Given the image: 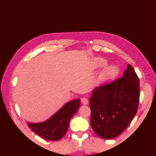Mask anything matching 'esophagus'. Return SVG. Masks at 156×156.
<instances>
[{"instance_id": "obj_1", "label": "esophagus", "mask_w": 156, "mask_h": 156, "mask_svg": "<svg viewBox=\"0 0 156 156\" xmlns=\"http://www.w3.org/2000/svg\"><path fill=\"white\" fill-rule=\"evenodd\" d=\"M81 102L82 104L84 105H87L88 103V100L87 97H83V98L81 99Z\"/></svg>"}]
</instances>
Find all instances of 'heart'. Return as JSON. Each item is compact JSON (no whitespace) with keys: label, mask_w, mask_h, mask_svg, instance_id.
I'll return each instance as SVG.
<instances>
[{"label":"heart","mask_w":156,"mask_h":156,"mask_svg":"<svg viewBox=\"0 0 156 156\" xmlns=\"http://www.w3.org/2000/svg\"><path fill=\"white\" fill-rule=\"evenodd\" d=\"M107 64V61L101 57H97L94 61L96 68H101ZM118 73V69L115 66H108L103 68L98 76V81L100 83H105L113 80Z\"/></svg>","instance_id":"heart-1"}]
</instances>
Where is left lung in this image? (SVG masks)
I'll return each instance as SVG.
<instances>
[{
	"mask_svg": "<svg viewBox=\"0 0 156 156\" xmlns=\"http://www.w3.org/2000/svg\"><path fill=\"white\" fill-rule=\"evenodd\" d=\"M139 80L130 64L118 80L94 88L90 98V124L105 139L119 136L129 126L138 109Z\"/></svg>",
	"mask_w": 156,
	"mask_h": 156,
	"instance_id": "obj_1",
	"label": "left lung"
}]
</instances>
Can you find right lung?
Returning a JSON list of instances; mask_svg holds the SVG:
<instances>
[{"instance_id": "obj_1", "label": "right lung", "mask_w": 156, "mask_h": 156, "mask_svg": "<svg viewBox=\"0 0 156 156\" xmlns=\"http://www.w3.org/2000/svg\"><path fill=\"white\" fill-rule=\"evenodd\" d=\"M80 100L74 99L66 103L48 120L42 122H27L34 133L48 141H58L66 135L69 121L78 110Z\"/></svg>"}]
</instances>
